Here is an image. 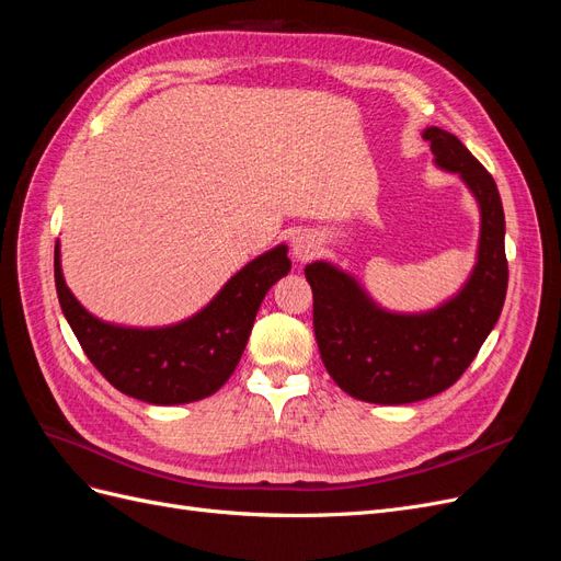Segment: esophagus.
<instances>
[{"label":"esophagus","mask_w":561,"mask_h":561,"mask_svg":"<svg viewBox=\"0 0 561 561\" xmlns=\"http://www.w3.org/2000/svg\"><path fill=\"white\" fill-rule=\"evenodd\" d=\"M320 250V239L318 233L311 229H301L295 233L293 239V257L297 262H309L311 257H316Z\"/></svg>","instance_id":"34e87169"}]
</instances>
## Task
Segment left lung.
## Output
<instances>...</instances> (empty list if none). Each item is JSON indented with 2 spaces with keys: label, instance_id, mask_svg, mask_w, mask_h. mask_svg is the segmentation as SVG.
<instances>
[{
  "label": "left lung",
  "instance_id": "8db88e82",
  "mask_svg": "<svg viewBox=\"0 0 561 561\" xmlns=\"http://www.w3.org/2000/svg\"><path fill=\"white\" fill-rule=\"evenodd\" d=\"M423 140L480 206L478 262L458 295L426 313H390L342 268L328 262L304 268L322 365L348 396L375 404L426 400L456 383L494 330L507 290L505 215L494 178L456 135L431 126Z\"/></svg>",
  "mask_w": 561,
  "mask_h": 561
}]
</instances>
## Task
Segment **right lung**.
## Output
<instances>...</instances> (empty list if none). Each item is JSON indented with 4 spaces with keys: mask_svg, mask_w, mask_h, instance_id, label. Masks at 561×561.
<instances>
[{
    "mask_svg": "<svg viewBox=\"0 0 561 561\" xmlns=\"http://www.w3.org/2000/svg\"><path fill=\"white\" fill-rule=\"evenodd\" d=\"M276 245L231 276L196 316L168 328H124L89 313L65 285L56 243V290L83 353L116 390L151 404H184L213 396L239 365L254 316L271 285L290 271Z\"/></svg>",
    "mask_w": 561,
    "mask_h": 561,
    "instance_id": "right-lung-1",
    "label": "right lung"
}]
</instances>
